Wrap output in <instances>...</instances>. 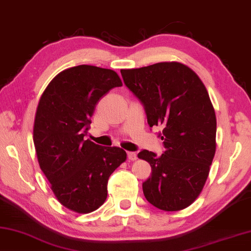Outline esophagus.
Wrapping results in <instances>:
<instances>
[{
    "label": "esophagus",
    "mask_w": 251,
    "mask_h": 251,
    "mask_svg": "<svg viewBox=\"0 0 251 251\" xmlns=\"http://www.w3.org/2000/svg\"><path fill=\"white\" fill-rule=\"evenodd\" d=\"M126 155H128V159H129L130 161L137 160V153H134V152H128V153H126Z\"/></svg>",
    "instance_id": "1"
}]
</instances>
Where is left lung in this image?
Returning a JSON list of instances; mask_svg holds the SVG:
<instances>
[{"label":"left lung","instance_id":"left-lung-1","mask_svg":"<svg viewBox=\"0 0 251 251\" xmlns=\"http://www.w3.org/2000/svg\"><path fill=\"white\" fill-rule=\"evenodd\" d=\"M121 76L142 103L150 128L162 129L157 137L163 154H138L152 168L142 184L144 196L166 212L186 208L203 190L216 151V116L208 92L191 68L175 61L122 69Z\"/></svg>","mask_w":251,"mask_h":251}]
</instances>
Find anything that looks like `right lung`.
Returning <instances> with one entry per match:
<instances>
[{
  "label": "right lung",
  "instance_id": "add662e5",
  "mask_svg": "<svg viewBox=\"0 0 251 251\" xmlns=\"http://www.w3.org/2000/svg\"><path fill=\"white\" fill-rule=\"evenodd\" d=\"M121 86L113 70L80 65L57 75L39 99L33 135L38 163L59 203L74 212L99 208L110 175L126 160L120 148L85 140L96 104Z\"/></svg>",
  "mask_w": 251,
  "mask_h": 251
}]
</instances>
